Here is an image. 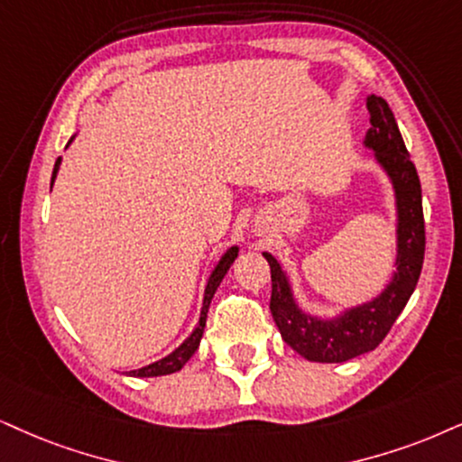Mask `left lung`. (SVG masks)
<instances>
[{"instance_id":"1","label":"left lung","mask_w":462,"mask_h":462,"mask_svg":"<svg viewBox=\"0 0 462 462\" xmlns=\"http://www.w3.org/2000/svg\"><path fill=\"white\" fill-rule=\"evenodd\" d=\"M369 124L362 147L386 174L394 196V262L390 279L375 296L358 305L343 307L335 315H318L302 309L294 296L290 274L282 262L262 251L271 266V313L283 341L309 362H346L371 352L393 328L416 290L424 262L422 188L396 119L383 97L366 96Z\"/></svg>"}]
</instances>
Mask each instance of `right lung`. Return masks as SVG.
<instances>
[{
  "label": "right lung",
  "instance_id": "right-lung-1",
  "mask_svg": "<svg viewBox=\"0 0 462 462\" xmlns=\"http://www.w3.org/2000/svg\"><path fill=\"white\" fill-rule=\"evenodd\" d=\"M76 134L72 138L68 140L66 149L69 144L74 143ZM60 166H61V157L55 162V168H52V177H51V189H52V183H55L57 179V172H60ZM238 258V247L236 245H232V247H227L224 254H221V258L215 268L208 274L207 279V285H204V294H202V307H200V318H198V322L194 326V330L189 332V337L185 338L183 343L177 349H172L171 354L163 356L157 362H151V365L143 366V369H136V371H127V375L132 377H160V375H171V373H177L183 369L185 365H188V360L191 356L196 354L198 346H200V338H202V332H204V326H207V313H208V307H211V300L215 296V291H217L221 279L226 277V273L230 271L232 262Z\"/></svg>",
  "mask_w": 462,
  "mask_h": 462
}]
</instances>
